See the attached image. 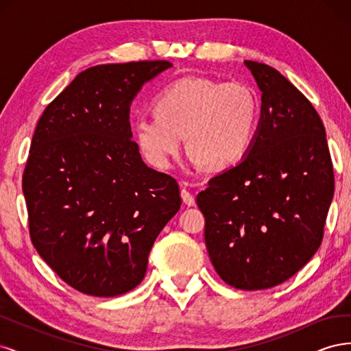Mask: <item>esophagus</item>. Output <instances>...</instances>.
I'll return each mask as SVG.
<instances>
[{
    "label": "esophagus",
    "mask_w": 351,
    "mask_h": 351,
    "mask_svg": "<svg viewBox=\"0 0 351 351\" xmlns=\"http://www.w3.org/2000/svg\"><path fill=\"white\" fill-rule=\"evenodd\" d=\"M182 199L187 206H193L195 205V196L189 192L187 189H182Z\"/></svg>",
    "instance_id": "esophagus-1"
}]
</instances>
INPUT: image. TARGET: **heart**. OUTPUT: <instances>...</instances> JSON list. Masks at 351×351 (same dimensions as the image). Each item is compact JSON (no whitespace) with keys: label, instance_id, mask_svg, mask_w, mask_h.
<instances>
[{"label":"heart","instance_id":"obj_1","mask_svg":"<svg viewBox=\"0 0 351 351\" xmlns=\"http://www.w3.org/2000/svg\"><path fill=\"white\" fill-rule=\"evenodd\" d=\"M154 112L133 123L136 145L152 167H171L186 134L195 164L224 169L249 151L259 119V99L244 82L183 77L158 93Z\"/></svg>","mask_w":351,"mask_h":351}]
</instances>
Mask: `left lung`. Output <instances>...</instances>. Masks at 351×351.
Segmentation results:
<instances>
[{"label": "left lung", "instance_id": "8db88e82", "mask_svg": "<svg viewBox=\"0 0 351 351\" xmlns=\"http://www.w3.org/2000/svg\"><path fill=\"white\" fill-rule=\"evenodd\" d=\"M262 92L247 156L197 195L205 243L222 281L265 290L300 271L319 249L334 196L325 127L280 71L244 61Z\"/></svg>", "mask_w": 351, "mask_h": 351}]
</instances>
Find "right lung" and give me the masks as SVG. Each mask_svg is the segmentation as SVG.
<instances>
[{"instance_id":"1","label":"right lung","mask_w":351,"mask_h":351,"mask_svg":"<svg viewBox=\"0 0 351 351\" xmlns=\"http://www.w3.org/2000/svg\"><path fill=\"white\" fill-rule=\"evenodd\" d=\"M171 62L95 66L48 104L23 171L29 234L74 290L114 297L141 284L158 234L182 205L171 176L132 141L130 104Z\"/></svg>"}]
</instances>
